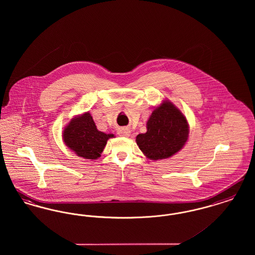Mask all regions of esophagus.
Returning a JSON list of instances; mask_svg holds the SVG:
<instances>
[{"instance_id": "obj_1", "label": "esophagus", "mask_w": 255, "mask_h": 255, "mask_svg": "<svg viewBox=\"0 0 255 255\" xmlns=\"http://www.w3.org/2000/svg\"><path fill=\"white\" fill-rule=\"evenodd\" d=\"M130 133H131L130 130L127 129V128H123L120 131V134L122 136H128V135H130Z\"/></svg>"}]
</instances>
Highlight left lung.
I'll use <instances>...</instances> for the list:
<instances>
[{"label": "left lung", "instance_id": "left-lung-1", "mask_svg": "<svg viewBox=\"0 0 255 255\" xmlns=\"http://www.w3.org/2000/svg\"><path fill=\"white\" fill-rule=\"evenodd\" d=\"M185 117L172 103L163 102L153 111L147 122V132L136 135V144L147 158H169L182 149L188 137Z\"/></svg>", "mask_w": 255, "mask_h": 255}]
</instances>
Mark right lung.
<instances>
[{"instance_id": "1", "label": "right lung", "mask_w": 255, "mask_h": 255, "mask_svg": "<svg viewBox=\"0 0 255 255\" xmlns=\"http://www.w3.org/2000/svg\"><path fill=\"white\" fill-rule=\"evenodd\" d=\"M113 136L98 131L89 113L72 120L63 133L65 144L77 156L89 159L99 158L107 140Z\"/></svg>"}]
</instances>
